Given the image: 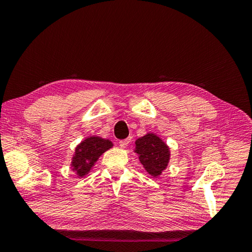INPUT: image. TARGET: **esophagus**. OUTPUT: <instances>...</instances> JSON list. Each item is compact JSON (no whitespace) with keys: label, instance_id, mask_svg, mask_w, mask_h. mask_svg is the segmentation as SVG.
Returning a JSON list of instances; mask_svg holds the SVG:
<instances>
[{"label":"esophagus","instance_id":"1","mask_svg":"<svg viewBox=\"0 0 252 252\" xmlns=\"http://www.w3.org/2000/svg\"><path fill=\"white\" fill-rule=\"evenodd\" d=\"M130 143V138H126V139H123V140H119V146L122 148H125L128 146V144Z\"/></svg>","mask_w":252,"mask_h":252}]
</instances>
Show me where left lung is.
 I'll use <instances>...</instances> for the list:
<instances>
[{"label": "left lung", "mask_w": 252, "mask_h": 252, "mask_svg": "<svg viewBox=\"0 0 252 252\" xmlns=\"http://www.w3.org/2000/svg\"><path fill=\"white\" fill-rule=\"evenodd\" d=\"M135 144V153L138 155L145 170L153 177L160 176L168 166L170 158L169 147L162 142L161 138L153 133H148L138 138Z\"/></svg>", "instance_id": "8db88e82"}]
</instances>
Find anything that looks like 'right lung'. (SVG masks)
I'll return each instance as SVG.
<instances>
[{"instance_id": "right-lung-1", "label": "right lung", "mask_w": 252, "mask_h": 252, "mask_svg": "<svg viewBox=\"0 0 252 252\" xmlns=\"http://www.w3.org/2000/svg\"><path fill=\"white\" fill-rule=\"evenodd\" d=\"M113 147L109 139H104L98 136H92L83 140L75 148L72 159V169L78 177H84L94 167L97 159L103 154Z\"/></svg>"}]
</instances>
